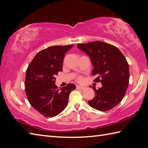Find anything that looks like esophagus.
I'll list each match as a JSON object with an SVG mask.
<instances>
[{
  "label": "esophagus",
  "instance_id": "obj_1",
  "mask_svg": "<svg viewBox=\"0 0 148 148\" xmlns=\"http://www.w3.org/2000/svg\"><path fill=\"white\" fill-rule=\"evenodd\" d=\"M76 88L77 90H83L84 89H85V87L82 86H76Z\"/></svg>",
  "mask_w": 148,
  "mask_h": 148
}]
</instances>
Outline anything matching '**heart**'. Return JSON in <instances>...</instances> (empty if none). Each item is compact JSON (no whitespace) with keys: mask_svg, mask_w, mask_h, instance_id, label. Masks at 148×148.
Listing matches in <instances>:
<instances>
[{"mask_svg":"<svg viewBox=\"0 0 148 148\" xmlns=\"http://www.w3.org/2000/svg\"><path fill=\"white\" fill-rule=\"evenodd\" d=\"M77 80L79 81H82V77H77Z\"/></svg>","mask_w":148,"mask_h":148,"instance_id":"heart-1","label":"heart"}]
</instances>
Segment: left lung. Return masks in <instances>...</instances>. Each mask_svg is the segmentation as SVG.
<instances>
[{
	"label": "left lung",
	"instance_id": "left-lung-1",
	"mask_svg": "<svg viewBox=\"0 0 148 148\" xmlns=\"http://www.w3.org/2000/svg\"><path fill=\"white\" fill-rule=\"evenodd\" d=\"M77 48L89 56L93 65V76L100 81L102 87L95 91V97L88 101L92 108L101 111H108L120 102L126 93L129 82V66L124 55L116 47L95 41L78 44Z\"/></svg>",
	"mask_w": 148,
	"mask_h": 148
}]
</instances>
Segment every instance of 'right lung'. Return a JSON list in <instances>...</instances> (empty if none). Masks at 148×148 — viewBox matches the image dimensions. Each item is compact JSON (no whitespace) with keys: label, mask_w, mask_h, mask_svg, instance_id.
Here are the masks:
<instances>
[{"label":"right lung","mask_w":148,"mask_h":148,"mask_svg":"<svg viewBox=\"0 0 148 148\" xmlns=\"http://www.w3.org/2000/svg\"><path fill=\"white\" fill-rule=\"evenodd\" d=\"M73 45L53 46L39 51L26 71L25 92L33 108L46 117H54L67 105L69 94L76 89L75 84L58 89L56 75L62 71L65 54Z\"/></svg>","instance_id":"right-lung-1"}]
</instances>
